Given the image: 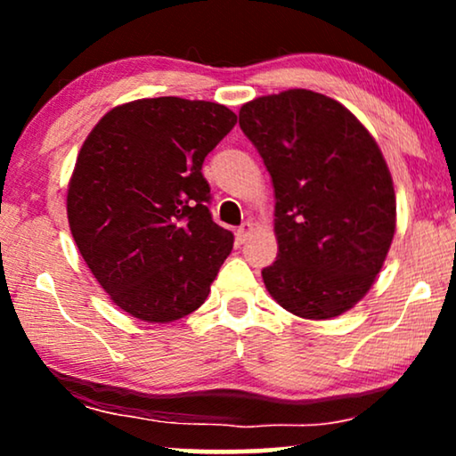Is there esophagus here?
<instances>
[{
    "instance_id": "34e87169",
    "label": "esophagus",
    "mask_w": 456,
    "mask_h": 456,
    "mask_svg": "<svg viewBox=\"0 0 456 456\" xmlns=\"http://www.w3.org/2000/svg\"><path fill=\"white\" fill-rule=\"evenodd\" d=\"M253 230H255L253 224H251V222H245L239 230H236V240H239V242H247L248 236L253 234Z\"/></svg>"
}]
</instances>
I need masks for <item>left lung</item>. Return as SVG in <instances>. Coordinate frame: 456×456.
<instances>
[{
    "instance_id": "1",
    "label": "left lung",
    "mask_w": 456,
    "mask_h": 456,
    "mask_svg": "<svg viewBox=\"0 0 456 456\" xmlns=\"http://www.w3.org/2000/svg\"><path fill=\"white\" fill-rule=\"evenodd\" d=\"M239 124L276 195L267 292L305 320L342 315L376 282L395 239V186L378 142L345 105L307 89L253 99Z\"/></svg>"
}]
</instances>
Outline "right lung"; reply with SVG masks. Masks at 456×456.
<instances>
[{"instance_id": "right-lung-1", "label": "right lung", "mask_w": 456, "mask_h": 456, "mask_svg": "<svg viewBox=\"0 0 456 456\" xmlns=\"http://www.w3.org/2000/svg\"><path fill=\"white\" fill-rule=\"evenodd\" d=\"M236 124L226 105L180 97L110 110L80 147L68 224L85 264L122 311L149 323L192 314L232 251L211 220L208 153Z\"/></svg>"}]
</instances>
